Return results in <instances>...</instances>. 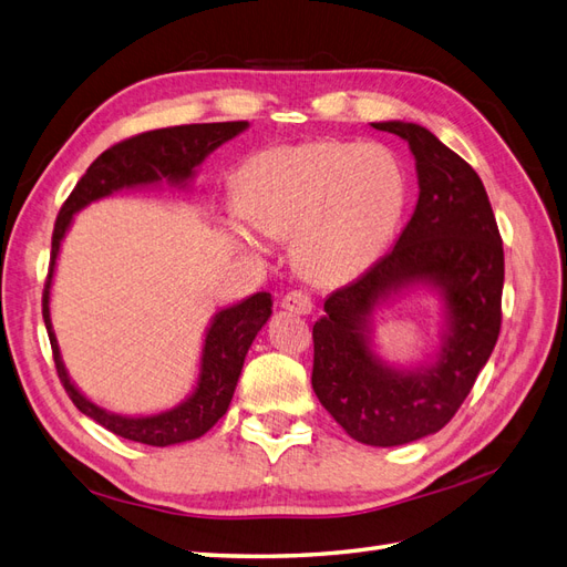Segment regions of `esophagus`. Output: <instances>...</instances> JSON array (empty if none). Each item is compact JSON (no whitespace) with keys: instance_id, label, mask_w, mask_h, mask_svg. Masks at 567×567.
I'll list each match as a JSON object with an SVG mask.
<instances>
[{"instance_id":"esophagus-1","label":"esophagus","mask_w":567,"mask_h":567,"mask_svg":"<svg viewBox=\"0 0 567 567\" xmlns=\"http://www.w3.org/2000/svg\"><path fill=\"white\" fill-rule=\"evenodd\" d=\"M281 307L296 315H310L315 310V300L310 293H305V290H290V293L284 296Z\"/></svg>"}]
</instances>
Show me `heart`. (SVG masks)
<instances>
[{
  "label": "heart",
  "instance_id": "b5f03b06",
  "mask_svg": "<svg viewBox=\"0 0 567 567\" xmlns=\"http://www.w3.org/2000/svg\"><path fill=\"white\" fill-rule=\"evenodd\" d=\"M409 200V177L383 144L340 140L269 148L238 173V213L271 238H290L296 262L319 281H346L383 252ZM238 241L260 248L234 221Z\"/></svg>",
  "mask_w": 567,
  "mask_h": 567
}]
</instances>
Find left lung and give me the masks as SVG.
<instances>
[{"mask_svg": "<svg viewBox=\"0 0 567 567\" xmlns=\"http://www.w3.org/2000/svg\"><path fill=\"white\" fill-rule=\"evenodd\" d=\"M373 127L409 142L419 203L394 248L326 298L312 329V388L350 437L398 447L447 425L487 364L502 331L504 246L483 179L466 161L421 125ZM416 280L443 286L453 331L433 368L400 374L368 350L365 319L390 289Z\"/></svg>", "mask_w": 567, "mask_h": 567, "instance_id": "1", "label": "left lung"}]
</instances>
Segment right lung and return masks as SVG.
<instances>
[{"mask_svg":"<svg viewBox=\"0 0 567 567\" xmlns=\"http://www.w3.org/2000/svg\"><path fill=\"white\" fill-rule=\"evenodd\" d=\"M246 127V120H236V123L177 125L134 134L130 140L117 142L101 153V156L87 167V173L80 177L71 196L65 198L59 210L54 234H51V260L42 293V317L51 342V354H54L56 373L73 404L84 416L94 419L99 425H104L106 431L125 440L151 444V447H167V444L196 440L208 433L210 427L227 414L250 342L255 340L257 331L267 323L274 302L269 293H255L244 302L227 307V310H221L215 317L208 336H205L198 385L184 404H179L177 409L163 411V414L142 419L109 414V411L99 409L84 398V394H80V390L71 383V379H68L54 331H51L49 286L51 271H54V262L61 248V238L80 208H84V205L96 198H104L117 192V188L153 184L163 179L173 184L192 179L196 165L203 163V158L208 156L210 151H215L219 144L229 142L231 136L244 132Z\"/></svg>","mask_w":567,"mask_h":567,"instance_id":"right-lung-1","label":"right lung"}]
</instances>
